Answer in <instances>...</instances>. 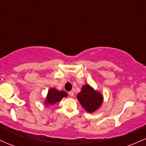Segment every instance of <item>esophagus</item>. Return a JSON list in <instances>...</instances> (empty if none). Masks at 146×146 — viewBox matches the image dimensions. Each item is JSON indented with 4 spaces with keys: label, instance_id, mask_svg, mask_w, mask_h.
I'll return each instance as SVG.
<instances>
[{
    "label": "esophagus",
    "instance_id": "obj_1",
    "mask_svg": "<svg viewBox=\"0 0 146 146\" xmlns=\"http://www.w3.org/2000/svg\"><path fill=\"white\" fill-rule=\"evenodd\" d=\"M68 94H69V95L71 97H73L74 96V92H73V90H71V91L68 92Z\"/></svg>",
    "mask_w": 146,
    "mask_h": 146
}]
</instances>
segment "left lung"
<instances>
[{"instance_id": "left-lung-1", "label": "left lung", "mask_w": 146, "mask_h": 146, "mask_svg": "<svg viewBox=\"0 0 146 146\" xmlns=\"http://www.w3.org/2000/svg\"><path fill=\"white\" fill-rule=\"evenodd\" d=\"M77 98L82 106L89 113H94L98 110L104 101L102 93L88 84L82 87L81 91L77 95Z\"/></svg>"}]
</instances>
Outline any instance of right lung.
Masks as SVG:
<instances>
[{
	"label": "right lung",
	"instance_id": "obj_1",
	"mask_svg": "<svg viewBox=\"0 0 146 146\" xmlns=\"http://www.w3.org/2000/svg\"><path fill=\"white\" fill-rule=\"evenodd\" d=\"M67 93L63 90H57L56 88H51L48 90L46 98L44 101L45 106H53L57 102L61 101L63 98L67 97Z\"/></svg>",
	"mask_w": 146,
	"mask_h": 146
}]
</instances>
